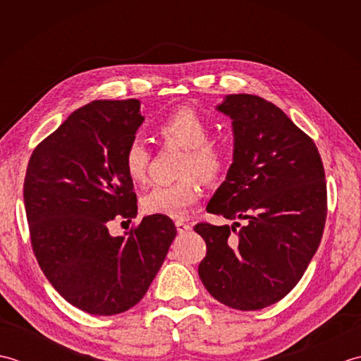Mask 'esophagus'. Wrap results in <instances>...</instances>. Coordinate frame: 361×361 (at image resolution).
I'll return each instance as SVG.
<instances>
[{
  "mask_svg": "<svg viewBox=\"0 0 361 361\" xmlns=\"http://www.w3.org/2000/svg\"><path fill=\"white\" fill-rule=\"evenodd\" d=\"M175 226H176V231H178L180 234H185V233L190 231V225L186 224V221H183V220H176Z\"/></svg>",
  "mask_w": 361,
  "mask_h": 361,
  "instance_id": "esophagus-1",
  "label": "esophagus"
}]
</instances>
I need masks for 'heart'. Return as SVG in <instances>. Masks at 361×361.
I'll list each match as a JSON object with an SVG mask.
<instances>
[{"label": "heart", "instance_id": "obj_1", "mask_svg": "<svg viewBox=\"0 0 361 361\" xmlns=\"http://www.w3.org/2000/svg\"><path fill=\"white\" fill-rule=\"evenodd\" d=\"M161 142L183 149L178 166V180L169 185L150 188L141 198V208L149 216L180 219L200 197V186L195 176L204 183L219 181L231 163V150L221 141L209 140L211 126L202 113L192 106L173 110L157 127ZM128 178L142 183L147 176L150 152L141 141H132L122 157Z\"/></svg>", "mask_w": 361, "mask_h": 361}]
</instances>
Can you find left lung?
Masks as SVG:
<instances>
[{"label": "left lung", "mask_w": 361, "mask_h": 361, "mask_svg": "<svg viewBox=\"0 0 361 361\" xmlns=\"http://www.w3.org/2000/svg\"><path fill=\"white\" fill-rule=\"evenodd\" d=\"M217 110L233 121L234 153L206 211L247 224L194 226L206 242L198 274L221 304L259 310L290 293L319 247L324 167L312 137L265 99L229 94Z\"/></svg>", "instance_id": "8db88e82"}]
</instances>
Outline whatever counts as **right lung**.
Instances as JSON below:
<instances>
[{
    "mask_svg": "<svg viewBox=\"0 0 361 361\" xmlns=\"http://www.w3.org/2000/svg\"><path fill=\"white\" fill-rule=\"evenodd\" d=\"M141 102L93 101L71 113L30 155L23 197L34 255L51 286L91 315H116L147 293L176 235L173 221L147 216L113 237L116 217L137 214L122 164L142 124Z\"/></svg>",
    "mask_w": 361,
    "mask_h": 361,
    "instance_id": "add662e5",
    "label": "right lung"
}]
</instances>
